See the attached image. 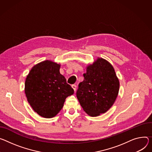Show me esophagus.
<instances>
[{
  "label": "esophagus",
  "instance_id": "34e87169",
  "mask_svg": "<svg viewBox=\"0 0 152 152\" xmlns=\"http://www.w3.org/2000/svg\"><path fill=\"white\" fill-rule=\"evenodd\" d=\"M72 88H73V90H74V91H75L76 90V87H77V86H76V85H75V84H73V85H72Z\"/></svg>",
  "mask_w": 152,
  "mask_h": 152
}]
</instances>
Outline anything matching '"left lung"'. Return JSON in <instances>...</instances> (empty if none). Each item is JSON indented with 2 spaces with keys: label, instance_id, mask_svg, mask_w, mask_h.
Wrapping results in <instances>:
<instances>
[{
  "label": "left lung",
  "instance_id": "obj_1",
  "mask_svg": "<svg viewBox=\"0 0 152 152\" xmlns=\"http://www.w3.org/2000/svg\"><path fill=\"white\" fill-rule=\"evenodd\" d=\"M84 80L79 84L77 98L84 111L95 117L113 105L119 93V82L113 66L98 58L87 67Z\"/></svg>",
  "mask_w": 152,
  "mask_h": 152
}]
</instances>
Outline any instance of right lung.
<instances>
[{"label": "right lung", "mask_w": 152, "mask_h": 152, "mask_svg": "<svg viewBox=\"0 0 152 152\" xmlns=\"http://www.w3.org/2000/svg\"><path fill=\"white\" fill-rule=\"evenodd\" d=\"M61 65L45 61L34 65L26 76L25 93L28 103L39 115L45 118L56 116L65 99L74 93L60 73Z\"/></svg>", "instance_id": "add662e5"}]
</instances>
